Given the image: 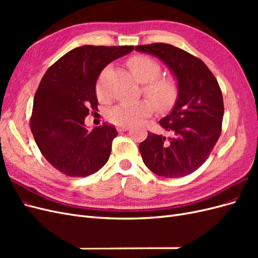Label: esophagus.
I'll list each match as a JSON object with an SVG mask.
<instances>
[{
	"label": "esophagus",
	"mask_w": 258,
	"mask_h": 258,
	"mask_svg": "<svg viewBox=\"0 0 258 258\" xmlns=\"http://www.w3.org/2000/svg\"><path fill=\"white\" fill-rule=\"evenodd\" d=\"M129 129H130L129 126H118V127H117V131H118V132L127 131V130H129Z\"/></svg>",
	"instance_id": "1"
}]
</instances>
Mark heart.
Listing matches in <instances>:
<instances>
[{"mask_svg": "<svg viewBox=\"0 0 258 258\" xmlns=\"http://www.w3.org/2000/svg\"><path fill=\"white\" fill-rule=\"evenodd\" d=\"M127 63L136 79L144 84L142 88L144 95L152 101L159 111H168L175 104L179 91L177 81L171 75H159L161 69L157 61L143 54H137L131 57ZM108 67L104 69L96 86V92L100 100L108 99L103 82ZM151 103L146 99H142L136 102L119 104L110 110L107 119L116 126L137 124L153 113L154 106Z\"/></svg>", "mask_w": 258, "mask_h": 258, "instance_id": "1", "label": "heart"}]
</instances>
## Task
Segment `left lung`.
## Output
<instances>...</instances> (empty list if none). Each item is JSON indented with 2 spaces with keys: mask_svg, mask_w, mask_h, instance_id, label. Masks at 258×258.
Instances as JSON below:
<instances>
[{
  "mask_svg": "<svg viewBox=\"0 0 258 258\" xmlns=\"http://www.w3.org/2000/svg\"><path fill=\"white\" fill-rule=\"evenodd\" d=\"M136 50L165 62L179 89L173 110L159 120L171 136L148 132L140 144L142 159L159 176L188 175L208 159L221 136L224 102L220 85L204 61L173 45H139Z\"/></svg>",
  "mask_w": 258,
  "mask_h": 258,
  "instance_id": "left-lung-1",
  "label": "left lung"
}]
</instances>
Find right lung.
<instances>
[{"instance_id": "add662e5", "label": "right lung", "mask_w": 258, "mask_h": 258, "mask_svg": "<svg viewBox=\"0 0 258 258\" xmlns=\"http://www.w3.org/2000/svg\"><path fill=\"white\" fill-rule=\"evenodd\" d=\"M134 46L85 45L67 52L46 71L35 92L30 128L42 155L72 177L96 173L110 158L117 130L111 124L88 130L85 118L97 110L101 71Z\"/></svg>"}]
</instances>
